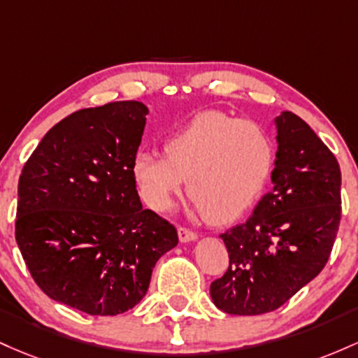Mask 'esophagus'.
Returning a JSON list of instances; mask_svg holds the SVG:
<instances>
[{"mask_svg": "<svg viewBox=\"0 0 358 358\" xmlns=\"http://www.w3.org/2000/svg\"><path fill=\"white\" fill-rule=\"evenodd\" d=\"M178 235H179L180 243H189V242H194V240H198V235H196L194 231L187 230V228H182V227L178 228Z\"/></svg>", "mask_w": 358, "mask_h": 358, "instance_id": "34e87169", "label": "esophagus"}]
</instances>
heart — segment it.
Wrapping results in <instances>:
<instances>
[{
  "instance_id": "obj_1",
  "label": "heart",
  "mask_w": 358,
  "mask_h": 358,
  "mask_svg": "<svg viewBox=\"0 0 358 358\" xmlns=\"http://www.w3.org/2000/svg\"><path fill=\"white\" fill-rule=\"evenodd\" d=\"M164 154L140 150L131 159L142 199L166 213L187 179L196 215L218 222L242 218L255 206L275 164L274 140L266 128L220 111H203L172 131Z\"/></svg>"
}]
</instances>
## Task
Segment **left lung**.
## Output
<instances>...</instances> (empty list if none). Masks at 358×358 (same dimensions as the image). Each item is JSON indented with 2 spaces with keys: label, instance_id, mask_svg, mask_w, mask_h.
Returning <instances> with one entry per match:
<instances>
[{
  "label": "left lung",
  "instance_id": "left-lung-1",
  "mask_svg": "<svg viewBox=\"0 0 358 358\" xmlns=\"http://www.w3.org/2000/svg\"><path fill=\"white\" fill-rule=\"evenodd\" d=\"M272 189L250 218L220 235L230 267L210 294L228 315L282 306L327 266L341 216V174L330 148L291 111L274 118Z\"/></svg>",
  "mask_w": 358,
  "mask_h": 358
}]
</instances>
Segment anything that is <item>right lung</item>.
Listing matches in <instances>:
<instances>
[{"instance_id":"1","label":"right lung","mask_w":358,"mask_h":358,"mask_svg":"<svg viewBox=\"0 0 358 358\" xmlns=\"http://www.w3.org/2000/svg\"><path fill=\"white\" fill-rule=\"evenodd\" d=\"M148 108L115 101L52 127L18 182L15 236L37 286L57 303L115 316L147 294L178 231L143 210L131 176Z\"/></svg>"}]
</instances>
